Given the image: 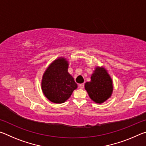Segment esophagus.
I'll return each instance as SVG.
<instances>
[{"label":"esophagus","instance_id":"obj_1","mask_svg":"<svg viewBox=\"0 0 146 146\" xmlns=\"http://www.w3.org/2000/svg\"><path fill=\"white\" fill-rule=\"evenodd\" d=\"M79 88H81V89H83L84 88V84H79Z\"/></svg>","mask_w":146,"mask_h":146}]
</instances>
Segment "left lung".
Returning a JSON list of instances; mask_svg holds the SVG:
<instances>
[{
    "instance_id": "left-lung-1",
    "label": "left lung",
    "mask_w": 146,
    "mask_h": 146,
    "mask_svg": "<svg viewBox=\"0 0 146 146\" xmlns=\"http://www.w3.org/2000/svg\"><path fill=\"white\" fill-rule=\"evenodd\" d=\"M85 89L94 102L102 103L111 97L113 92L112 80L102 68H96L90 82L85 84Z\"/></svg>"
}]
</instances>
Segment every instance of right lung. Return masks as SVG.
Instances as JSON below:
<instances>
[{"label":"right lung","instance_id":"right-lung-1","mask_svg":"<svg viewBox=\"0 0 146 146\" xmlns=\"http://www.w3.org/2000/svg\"><path fill=\"white\" fill-rule=\"evenodd\" d=\"M68 62L60 58L53 61L44 73L42 90L51 102L64 103L77 88V84L68 73Z\"/></svg>","mask_w":146,"mask_h":146}]
</instances>
